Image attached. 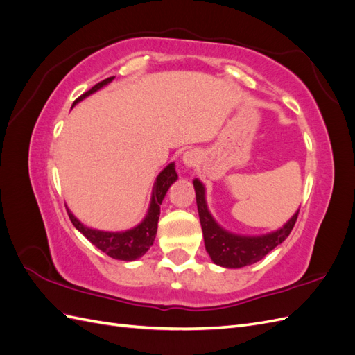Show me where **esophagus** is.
<instances>
[{"instance_id":"obj_1","label":"esophagus","mask_w":355,"mask_h":355,"mask_svg":"<svg viewBox=\"0 0 355 355\" xmlns=\"http://www.w3.org/2000/svg\"><path fill=\"white\" fill-rule=\"evenodd\" d=\"M182 161H184V164L187 167H196L200 161V154L196 149H189V151H187L184 157H182Z\"/></svg>"}]
</instances>
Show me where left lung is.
Instances as JSON below:
<instances>
[{"label":"left lung","mask_w":355,"mask_h":355,"mask_svg":"<svg viewBox=\"0 0 355 355\" xmlns=\"http://www.w3.org/2000/svg\"><path fill=\"white\" fill-rule=\"evenodd\" d=\"M194 188L206 250L214 263L225 268H241L261 261L262 257H265L288 237L299 214L297 210L296 214H293V218L275 232L262 235V237H241V235H234L223 231L213 220L211 214L207 210L206 200H204V187L198 179L194 180Z\"/></svg>","instance_id":"8db88e82"}]
</instances>
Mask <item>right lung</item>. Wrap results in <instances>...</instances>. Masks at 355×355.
<instances>
[{
    "label": "right lung",
    "instance_id": "obj_1",
    "mask_svg": "<svg viewBox=\"0 0 355 355\" xmlns=\"http://www.w3.org/2000/svg\"><path fill=\"white\" fill-rule=\"evenodd\" d=\"M114 77L106 78L89 90L83 93L78 99H75L73 105L83 101L84 98H87L89 94L94 93L96 90H99L103 87L105 84H108L112 81ZM178 179L175 164L171 163L168 164L161 173L158 175L154 191H153V200H151V206H149L146 218L141 225H137L136 228L128 230L124 232H105V231H96L92 228L84 227V225L73 216V214L68 210V216L72 222V225L77 228L85 239H87L92 244L98 247L99 250L108 254L110 257H114V259H121V261H135L137 257L144 256L149 247L153 245L155 234H157V225H158V218H159V204L163 201L167 189L170 185Z\"/></svg>",
    "mask_w": 355,
    "mask_h": 355
}]
</instances>
